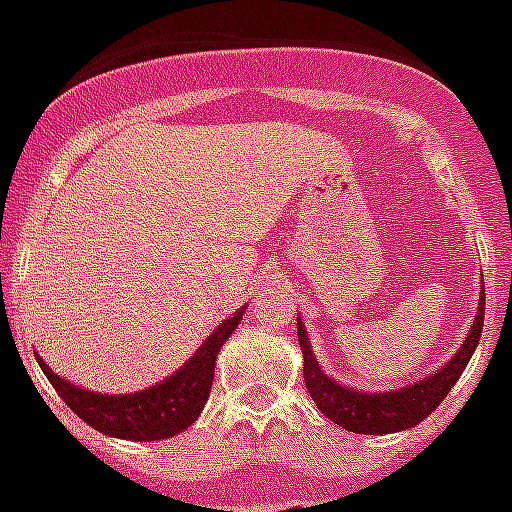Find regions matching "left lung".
Returning <instances> with one entry per match:
<instances>
[{"instance_id":"1","label":"left lung","mask_w":512,"mask_h":512,"mask_svg":"<svg viewBox=\"0 0 512 512\" xmlns=\"http://www.w3.org/2000/svg\"><path fill=\"white\" fill-rule=\"evenodd\" d=\"M484 329V289H481V305H478L476 321L470 327L468 337L462 342V348L449 358V364L441 366L436 374H430L425 380L414 382L409 388L388 390V393H361V390L345 388L340 382L321 372L319 361L313 356L308 332L303 321L297 324V340L303 350V377L305 388L329 420L350 430V433H366V436H382V433H398V430L414 428L430 412H436V406L446 398V393L454 388V382L460 380L465 372L473 350L478 348V337Z\"/></svg>"}]
</instances>
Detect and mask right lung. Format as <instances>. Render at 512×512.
Listing matches in <instances>:
<instances>
[{
  "label": "right lung",
  "mask_w": 512,
  "mask_h": 512,
  "mask_svg": "<svg viewBox=\"0 0 512 512\" xmlns=\"http://www.w3.org/2000/svg\"><path fill=\"white\" fill-rule=\"evenodd\" d=\"M241 316H244V308L228 316L172 377L140 393H124V396L92 393L63 380L42 358L36 361L42 366L44 377L52 382V388L58 390V396L90 428L106 436L124 438V441H162L191 428L193 420L201 414L209 398V388H212V377H215L217 353L231 337L233 329L239 327Z\"/></svg>",
  "instance_id": "right-lung-1"
}]
</instances>
